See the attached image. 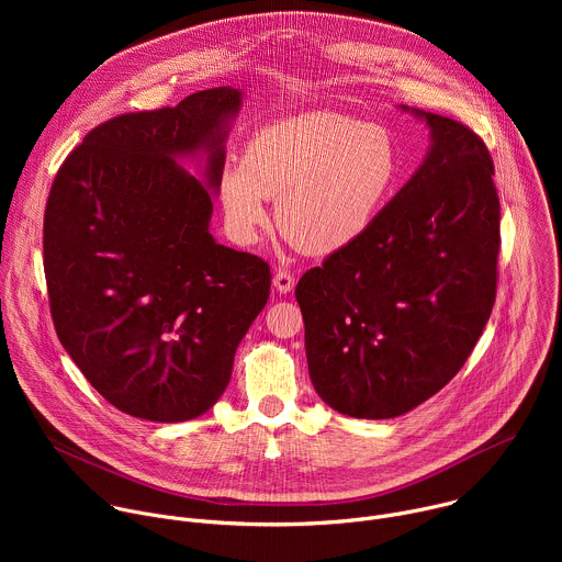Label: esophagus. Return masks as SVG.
<instances>
[{
  "label": "esophagus",
  "instance_id": "obj_1",
  "mask_svg": "<svg viewBox=\"0 0 562 562\" xmlns=\"http://www.w3.org/2000/svg\"><path fill=\"white\" fill-rule=\"evenodd\" d=\"M273 286H276V291H278L280 295L291 293V289L295 286V278H293L291 273H286V271H276V276H273Z\"/></svg>",
  "mask_w": 562,
  "mask_h": 562
}]
</instances>
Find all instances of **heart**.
Returning a JSON list of instances; mask_svg holds the SVG:
<instances>
[{
    "label": "heart",
    "instance_id": "1",
    "mask_svg": "<svg viewBox=\"0 0 562 562\" xmlns=\"http://www.w3.org/2000/svg\"><path fill=\"white\" fill-rule=\"evenodd\" d=\"M397 146L380 124L338 111L278 120L251 135L243 165L220 178V204L239 243H256L278 198L280 228L311 256L360 239L397 178Z\"/></svg>",
    "mask_w": 562,
    "mask_h": 562
}]
</instances>
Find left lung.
<instances>
[{"label": "left lung", "instance_id": "left-lung-1", "mask_svg": "<svg viewBox=\"0 0 562 562\" xmlns=\"http://www.w3.org/2000/svg\"><path fill=\"white\" fill-rule=\"evenodd\" d=\"M400 111L429 131L423 165L360 239L295 286L317 395L364 420L403 416L438 393L496 300L501 202L487 146L449 117Z\"/></svg>", "mask_w": 562, "mask_h": 562}]
</instances>
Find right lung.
<instances>
[{"label": "right lung", "instance_id": "add662e5", "mask_svg": "<svg viewBox=\"0 0 562 562\" xmlns=\"http://www.w3.org/2000/svg\"><path fill=\"white\" fill-rule=\"evenodd\" d=\"M243 100L239 89L217 87L173 109L109 120L50 187L44 273L57 338L133 418L206 414L269 300V265L217 245L209 231Z\"/></svg>", "mask_w": 562, "mask_h": 562}]
</instances>
